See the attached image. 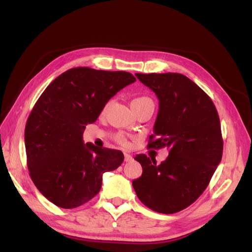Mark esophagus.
Returning <instances> with one entry per match:
<instances>
[{"mask_svg": "<svg viewBox=\"0 0 252 252\" xmlns=\"http://www.w3.org/2000/svg\"><path fill=\"white\" fill-rule=\"evenodd\" d=\"M124 158H125V162H131L132 161V157L129 154H124Z\"/></svg>", "mask_w": 252, "mask_h": 252, "instance_id": "esophagus-1", "label": "esophagus"}]
</instances>
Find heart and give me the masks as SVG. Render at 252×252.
Wrapping results in <instances>:
<instances>
[{"label":"heart","instance_id":"1","mask_svg":"<svg viewBox=\"0 0 252 252\" xmlns=\"http://www.w3.org/2000/svg\"><path fill=\"white\" fill-rule=\"evenodd\" d=\"M144 102H151V100H150L149 97H147V96H140V97H135L134 100L131 102V104L144 103ZM118 141H119L122 145H124V146H127V141H126L124 138H122V136H119Z\"/></svg>","mask_w":252,"mask_h":252}]
</instances>
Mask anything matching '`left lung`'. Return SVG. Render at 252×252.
I'll list each match as a JSON object with an SVG mask.
<instances>
[{
  "mask_svg": "<svg viewBox=\"0 0 252 252\" xmlns=\"http://www.w3.org/2000/svg\"><path fill=\"white\" fill-rule=\"evenodd\" d=\"M158 98V112L149 148L169 149L157 164L146 155L136 159L143 168L132 181L140 201L159 213H175L196 201L222 159L220 118L211 98L181 73H135Z\"/></svg>",
  "mask_w": 252,
  "mask_h": 252,
  "instance_id": "1",
  "label": "left lung"
}]
</instances>
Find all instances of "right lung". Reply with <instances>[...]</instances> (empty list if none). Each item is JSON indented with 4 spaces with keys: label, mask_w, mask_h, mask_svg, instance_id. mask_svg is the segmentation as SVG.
<instances>
[{
    "label": "right lung",
    "mask_w": 252,
    "mask_h": 252,
    "mask_svg": "<svg viewBox=\"0 0 252 252\" xmlns=\"http://www.w3.org/2000/svg\"><path fill=\"white\" fill-rule=\"evenodd\" d=\"M133 82L126 71L77 67L44 90L27 120L25 148L30 178L48 201L79 207L100 191L103 173L123 163V152L85 144L83 133L106 103Z\"/></svg>",
    "instance_id": "add662e5"
}]
</instances>
